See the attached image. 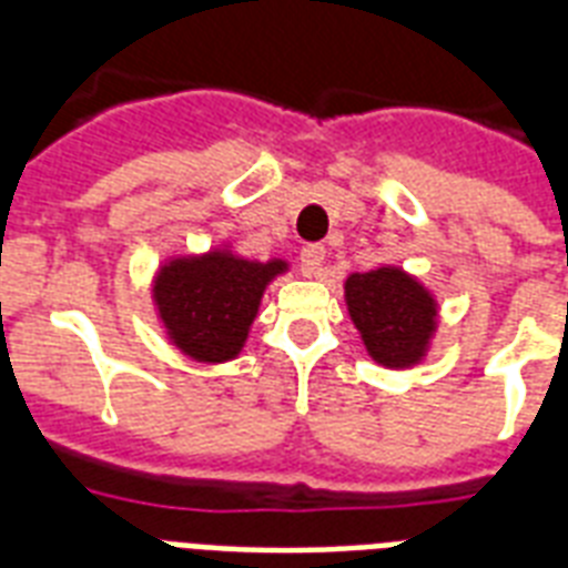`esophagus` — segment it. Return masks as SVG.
I'll use <instances>...</instances> for the list:
<instances>
[{"mask_svg": "<svg viewBox=\"0 0 568 568\" xmlns=\"http://www.w3.org/2000/svg\"><path fill=\"white\" fill-rule=\"evenodd\" d=\"M324 256H327V250L324 244H306L301 250V267L306 276H318L321 267H324Z\"/></svg>", "mask_w": 568, "mask_h": 568, "instance_id": "1", "label": "esophagus"}]
</instances>
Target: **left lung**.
<instances>
[{
	"label": "left lung",
	"mask_w": 568,
	"mask_h": 568,
	"mask_svg": "<svg viewBox=\"0 0 568 568\" xmlns=\"http://www.w3.org/2000/svg\"><path fill=\"white\" fill-rule=\"evenodd\" d=\"M347 312L379 365L406 368L427 351L436 327V303L413 276L397 267H377L347 276Z\"/></svg>",
	"instance_id": "left-lung-1"
}]
</instances>
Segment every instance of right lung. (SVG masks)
Masks as SVG:
<instances>
[{"label": "right lung", "instance_id": "obj_1", "mask_svg": "<svg viewBox=\"0 0 568 568\" xmlns=\"http://www.w3.org/2000/svg\"><path fill=\"white\" fill-rule=\"evenodd\" d=\"M285 262H247L232 253L173 258L155 280V306L168 336L182 354L200 363L239 356L258 312L265 285L283 274Z\"/></svg>", "mask_w": 568, "mask_h": 568}]
</instances>
